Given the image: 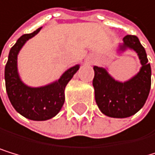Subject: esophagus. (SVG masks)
<instances>
[{
  "label": "esophagus",
  "mask_w": 155,
  "mask_h": 155,
  "mask_svg": "<svg viewBox=\"0 0 155 155\" xmlns=\"http://www.w3.org/2000/svg\"><path fill=\"white\" fill-rule=\"evenodd\" d=\"M88 62H89V63H91V62H92V61H91V60H88Z\"/></svg>",
  "instance_id": "1"
}]
</instances>
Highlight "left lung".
Returning a JSON list of instances; mask_svg holds the SVG:
<instances>
[{
    "instance_id": "left-lung-1",
    "label": "left lung",
    "mask_w": 155,
    "mask_h": 155,
    "mask_svg": "<svg viewBox=\"0 0 155 155\" xmlns=\"http://www.w3.org/2000/svg\"><path fill=\"white\" fill-rule=\"evenodd\" d=\"M123 40L121 50L130 48L138 54L142 68L136 76L122 83L113 79L105 69L94 67L96 103L104 115L112 118H127L138 112L148 99L151 84L150 65L139 39L135 35H127Z\"/></svg>"
}]
</instances>
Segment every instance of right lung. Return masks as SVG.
Masks as SVG:
<instances>
[{"label":"right lung","mask_w":155,"mask_h":155,"mask_svg":"<svg viewBox=\"0 0 155 155\" xmlns=\"http://www.w3.org/2000/svg\"><path fill=\"white\" fill-rule=\"evenodd\" d=\"M41 28L31 33L24 34L10 49L5 69V88L12 106L21 115L29 120L45 121L54 117L64 104V90L67 83L79 69L76 65L62 74L57 81L39 88L25 85L17 72V55L27 41L36 35Z\"/></svg>","instance_id":"obj_1"}]
</instances>
